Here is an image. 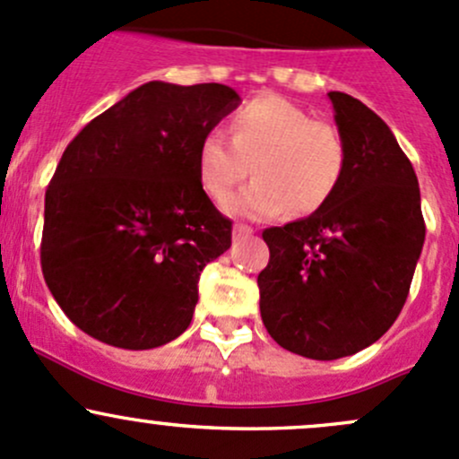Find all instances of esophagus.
Returning <instances> with one entry per match:
<instances>
[{
    "instance_id": "1",
    "label": "esophagus",
    "mask_w": 459,
    "mask_h": 459,
    "mask_svg": "<svg viewBox=\"0 0 459 459\" xmlns=\"http://www.w3.org/2000/svg\"><path fill=\"white\" fill-rule=\"evenodd\" d=\"M248 235H253V229H251V226H244V224H235V229H233V238H235V239H242V238H248Z\"/></svg>"
}]
</instances>
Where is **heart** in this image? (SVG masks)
<instances>
[{
	"label": "heart",
	"instance_id": "heart-1",
	"mask_svg": "<svg viewBox=\"0 0 459 459\" xmlns=\"http://www.w3.org/2000/svg\"><path fill=\"white\" fill-rule=\"evenodd\" d=\"M230 142L208 133L197 148V175L204 191L221 202L251 173L239 195L226 202L235 215L268 220L290 208L311 215L337 191L344 175V140L331 124L313 119L284 97H257L235 110Z\"/></svg>",
	"mask_w": 459,
	"mask_h": 459
}]
</instances>
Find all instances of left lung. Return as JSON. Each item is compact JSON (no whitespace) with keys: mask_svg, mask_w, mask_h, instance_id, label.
<instances>
[{"mask_svg":"<svg viewBox=\"0 0 459 459\" xmlns=\"http://www.w3.org/2000/svg\"><path fill=\"white\" fill-rule=\"evenodd\" d=\"M346 148L333 197L262 233L271 259L257 275L268 335L290 353L337 359L377 342L409 298L424 247L413 164L391 128L346 92H328Z\"/></svg>","mask_w":459,"mask_h":459,"instance_id":"left-lung-1","label":"left lung"}]
</instances>
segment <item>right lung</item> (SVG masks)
Masks as SVG:
<instances>
[{
    "mask_svg": "<svg viewBox=\"0 0 459 459\" xmlns=\"http://www.w3.org/2000/svg\"><path fill=\"white\" fill-rule=\"evenodd\" d=\"M239 101L224 84L148 82L68 143L46 191L41 273L77 328L128 351L186 331L200 273L233 230L197 148Z\"/></svg>",
    "mask_w": 459,
    "mask_h": 459,
    "instance_id": "1",
    "label": "right lung"
}]
</instances>
